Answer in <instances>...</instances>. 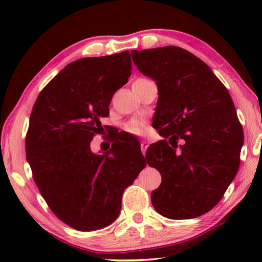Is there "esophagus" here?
I'll return each instance as SVG.
<instances>
[{
	"label": "esophagus",
	"mask_w": 262,
	"mask_h": 262,
	"mask_svg": "<svg viewBox=\"0 0 262 262\" xmlns=\"http://www.w3.org/2000/svg\"><path fill=\"white\" fill-rule=\"evenodd\" d=\"M149 147V143L145 140H142L141 141V150H142V154L145 155V151H147V149Z\"/></svg>",
	"instance_id": "esophagus-1"
}]
</instances>
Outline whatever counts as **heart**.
I'll use <instances>...</instances> for the list:
<instances>
[{"mask_svg":"<svg viewBox=\"0 0 262 262\" xmlns=\"http://www.w3.org/2000/svg\"><path fill=\"white\" fill-rule=\"evenodd\" d=\"M126 130L132 134H140L142 132V125L139 121H133L126 126Z\"/></svg>","mask_w":262,"mask_h":262,"instance_id":"b5f03b06","label":"heart"}]
</instances>
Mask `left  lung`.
<instances>
[{
    "instance_id": "1",
    "label": "left lung",
    "mask_w": 262,
    "mask_h": 262,
    "mask_svg": "<svg viewBox=\"0 0 262 262\" xmlns=\"http://www.w3.org/2000/svg\"><path fill=\"white\" fill-rule=\"evenodd\" d=\"M132 57L158 88L152 126L164 140L145 155L162 176L152 206L171 220L206 214L223 198L241 163L243 128L231 96L205 62L184 48L132 51ZM178 139L184 140L181 146Z\"/></svg>"
}]
</instances>
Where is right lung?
<instances>
[{
  "mask_svg": "<svg viewBox=\"0 0 262 262\" xmlns=\"http://www.w3.org/2000/svg\"><path fill=\"white\" fill-rule=\"evenodd\" d=\"M130 74L128 51L83 57L42 89L31 112L25 149L34 183L57 219L79 231L117 220L123 190L147 165L141 150L123 142L104 154L90 148Z\"/></svg>",
  "mask_w": 262,
  "mask_h": 262,
  "instance_id": "right-lung-1",
  "label": "right lung"
}]
</instances>
